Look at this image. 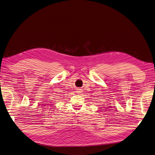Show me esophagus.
<instances>
[{
    "mask_svg": "<svg viewBox=\"0 0 155 155\" xmlns=\"http://www.w3.org/2000/svg\"><path fill=\"white\" fill-rule=\"evenodd\" d=\"M81 89H77V93H78V94H80V93L81 92Z\"/></svg>",
    "mask_w": 155,
    "mask_h": 155,
    "instance_id": "34e87169",
    "label": "esophagus"
}]
</instances>
